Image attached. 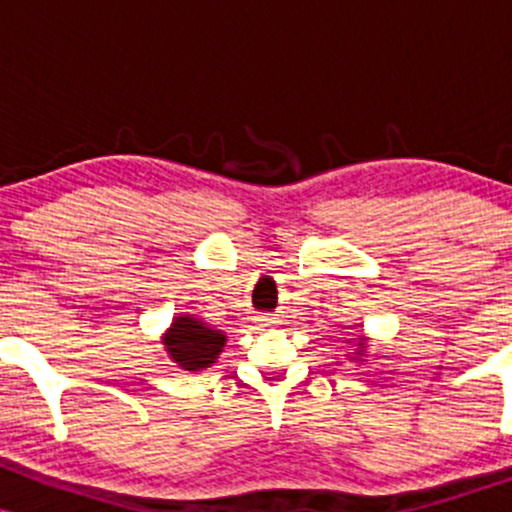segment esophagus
<instances>
[{"mask_svg":"<svg viewBox=\"0 0 512 512\" xmlns=\"http://www.w3.org/2000/svg\"><path fill=\"white\" fill-rule=\"evenodd\" d=\"M257 322H260V325H262V327H274V325H276V322H279V320H276V317L262 315V317H257Z\"/></svg>","mask_w":512,"mask_h":512,"instance_id":"1","label":"esophagus"}]
</instances>
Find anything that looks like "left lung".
<instances>
[{
	"mask_svg": "<svg viewBox=\"0 0 512 512\" xmlns=\"http://www.w3.org/2000/svg\"><path fill=\"white\" fill-rule=\"evenodd\" d=\"M344 342L346 344H351V354H346L349 356V361H363V356L368 354V337H363V334H349V337H344Z\"/></svg>",
	"mask_w": 512,
	"mask_h": 512,
	"instance_id": "left-lung-1",
	"label": "left lung"
}]
</instances>
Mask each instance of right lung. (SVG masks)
Returning <instances> with one entry per match:
<instances>
[{
	"label": "right lung",
	"instance_id": "right-lung-1",
	"mask_svg": "<svg viewBox=\"0 0 512 512\" xmlns=\"http://www.w3.org/2000/svg\"><path fill=\"white\" fill-rule=\"evenodd\" d=\"M161 344L170 361L178 363L187 373H197V370H207L221 356L226 346V332L214 330L195 315L182 313L173 317L170 327L163 332Z\"/></svg>",
	"mask_w": 512,
	"mask_h": 512
}]
</instances>
